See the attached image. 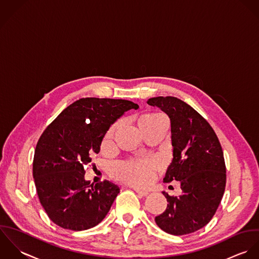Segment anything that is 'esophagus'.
Segmentation results:
<instances>
[{
    "instance_id": "1",
    "label": "esophagus",
    "mask_w": 259,
    "mask_h": 259,
    "mask_svg": "<svg viewBox=\"0 0 259 259\" xmlns=\"http://www.w3.org/2000/svg\"><path fill=\"white\" fill-rule=\"evenodd\" d=\"M135 191H136V193L137 194H139L140 196H142V197H144V196H147L148 194H149V192L148 191H145V190H140V189H135Z\"/></svg>"
}]
</instances>
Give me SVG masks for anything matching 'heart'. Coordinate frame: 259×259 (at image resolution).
<instances>
[{"label":"heart","instance_id":"obj_1","mask_svg":"<svg viewBox=\"0 0 259 259\" xmlns=\"http://www.w3.org/2000/svg\"><path fill=\"white\" fill-rule=\"evenodd\" d=\"M166 117L158 112H148L141 116L140 118V125L142 128L147 127L151 124H154L156 122L165 119ZM117 127V124L113 125L105 134L102 142V146L104 148L108 147L114 136L115 129ZM155 172V167L153 162L145 159H131L127 161H122L117 163L112 170L113 176L119 180H123L125 182H128L130 184L135 185H146L149 183Z\"/></svg>","mask_w":259,"mask_h":259}]
</instances>
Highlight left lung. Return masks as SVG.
<instances>
[{
  "mask_svg": "<svg viewBox=\"0 0 259 259\" xmlns=\"http://www.w3.org/2000/svg\"><path fill=\"white\" fill-rule=\"evenodd\" d=\"M170 118L173 160L163 182L180 181L182 194L167 198V208L156 224L172 235H185L212 219L226 184L223 151L213 128L190 105L166 96L148 99Z\"/></svg>",
  "mask_w": 259,
  "mask_h": 259,
  "instance_id": "8db88e82",
  "label": "left lung"
}]
</instances>
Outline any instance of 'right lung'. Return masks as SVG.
Segmentation results:
<instances>
[{"label": "right lung", "instance_id": "1", "mask_svg": "<svg viewBox=\"0 0 259 259\" xmlns=\"http://www.w3.org/2000/svg\"><path fill=\"white\" fill-rule=\"evenodd\" d=\"M138 108L123 99L82 98L44 130L35 149L33 176L41 205L55 224L81 231L105 218L120 189L108 180L86 181L84 165L99 153L110 126Z\"/></svg>", "mask_w": 259, "mask_h": 259}]
</instances>
